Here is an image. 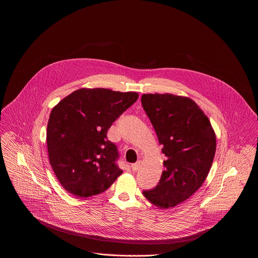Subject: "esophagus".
Returning a JSON list of instances; mask_svg holds the SVG:
<instances>
[{
  "mask_svg": "<svg viewBox=\"0 0 258 258\" xmlns=\"http://www.w3.org/2000/svg\"><path fill=\"white\" fill-rule=\"evenodd\" d=\"M140 164H141V161H138V162L132 164V169H133V171H137V170L140 168Z\"/></svg>",
  "mask_w": 258,
  "mask_h": 258,
  "instance_id": "esophagus-1",
  "label": "esophagus"
}]
</instances>
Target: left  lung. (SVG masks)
<instances>
[{"instance_id":"8db88e82","label":"left lung","mask_w":258,"mask_h":258,"mask_svg":"<svg viewBox=\"0 0 258 258\" xmlns=\"http://www.w3.org/2000/svg\"><path fill=\"white\" fill-rule=\"evenodd\" d=\"M141 102L167 157L157 186L144 190L143 195L158 207H173L204 182L215 154V134L207 116L189 98L144 94Z\"/></svg>"}]
</instances>
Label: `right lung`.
Returning a JSON list of instances; mask_svg holds the SVG:
<instances>
[{
  "instance_id": "obj_1",
  "label": "right lung",
  "mask_w": 258,
  "mask_h": 258,
  "mask_svg": "<svg viewBox=\"0 0 258 258\" xmlns=\"http://www.w3.org/2000/svg\"><path fill=\"white\" fill-rule=\"evenodd\" d=\"M138 98L135 92L81 89L52 109L47 127L49 159L67 192L83 198L100 194L122 173L117 147L107 132Z\"/></svg>"
}]
</instances>
